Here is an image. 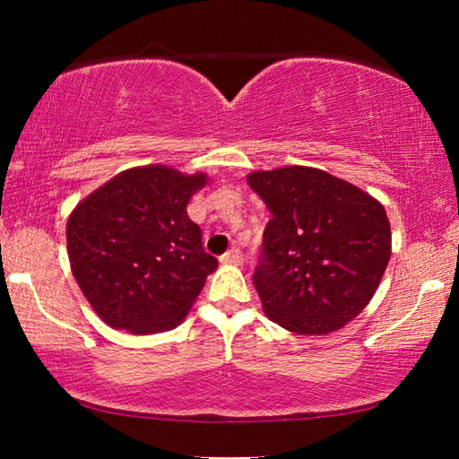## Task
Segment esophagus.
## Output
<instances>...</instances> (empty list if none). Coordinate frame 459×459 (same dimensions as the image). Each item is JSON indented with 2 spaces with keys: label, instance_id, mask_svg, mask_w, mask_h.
<instances>
[{
  "label": "esophagus",
  "instance_id": "esophagus-1",
  "mask_svg": "<svg viewBox=\"0 0 459 459\" xmlns=\"http://www.w3.org/2000/svg\"><path fill=\"white\" fill-rule=\"evenodd\" d=\"M222 263H227V265H240V263H243V253H240L237 247H232L230 251L222 255Z\"/></svg>",
  "mask_w": 459,
  "mask_h": 459
}]
</instances>
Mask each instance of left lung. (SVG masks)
Wrapping results in <instances>:
<instances>
[{
    "mask_svg": "<svg viewBox=\"0 0 459 459\" xmlns=\"http://www.w3.org/2000/svg\"><path fill=\"white\" fill-rule=\"evenodd\" d=\"M273 219L253 275L263 312L299 336H324L352 322L391 259L385 206L359 186L307 166L247 176Z\"/></svg>",
    "mask_w": 459,
    "mask_h": 459,
    "instance_id": "8db88e82",
    "label": "left lung"
}]
</instances>
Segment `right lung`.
I'll return each mask as SVG.
<instances>
[{
  "mask_svg": "<svg viewBox=\"0 0 459 459\" xmlns=\"http://www.w3.org/2000/svg\"><path fill=\"white\" fill-rule=\"evenodd\" d=\"M208 176L129 168L82 198L66 222L73 275L115 330L160 333L184 322L219 261L202 248L188 202Z\"/></svg>",
  "mask_w": 459,
  "mask_h": 459,
  "instance_id": "1",
  "label": "right lung"
}]
</instances>
